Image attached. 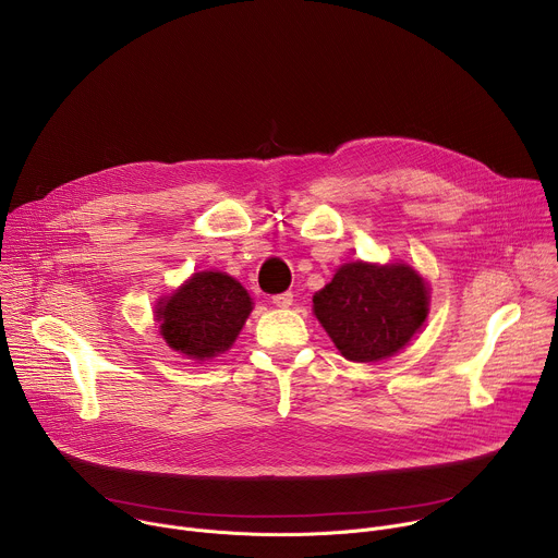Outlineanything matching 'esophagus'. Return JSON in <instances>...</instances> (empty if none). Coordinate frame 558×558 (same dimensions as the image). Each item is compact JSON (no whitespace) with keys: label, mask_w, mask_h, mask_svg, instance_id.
<instances>
[{"label":"esophagus","mask_w":558,"mask_h":558,"mask_svg":"<svg viewBox=\"0 0 558 558\" xmlns=\"http://www.w3.org/2000/svg\"><path fill=\"white\" fill-rule=\"evenodd\" d=\"M271 302H274L276 306H280V308H287V306H291V304H293V293H291V291L278 293V295H274V298H271Z\"/></svg>","instance_id":"34e87169"}]
</instances>
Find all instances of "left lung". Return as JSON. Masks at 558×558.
I'll return each mask as SVG.
<instances>
[{"mask_svg":"<svg viewBox=\"0 0 558 558\" xmlns=\"http://www.w3.org/2000/svg\"><path fill=\"white\" fill-rule=\"evenodd\" d=\"M313 311L347 360L375 362L400 351L424 325L428 289L409 265L351 263L313 295Z\"/></svg>","mask_w":558,"mask_h":558,"instance_id":"1","label":"left lung"}]
</instances>
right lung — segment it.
I'll use <instances>...</instances> for the list:
<instances>
[{
	"label": "right lung",
	"mask_w": 558,
	"mask_h": 558,
	"mask_svg": "<svg viewBox=\"0 0 558 558\" xmlns=\"http://www.w3.org/2000/svg\"><path fill=\"white\" fill-rule=\"evenodd\" d=\"M252 313V298L227 274L203 271L192 276L158 308L166 342L194 360L227 351Z\"/></svg>",
	"instance_id": "right-lung-1"
}]
</instances>
